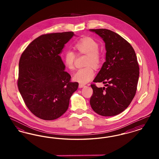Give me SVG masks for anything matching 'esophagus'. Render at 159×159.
I'll return each mask as SVG.
<instances>
[{
  "mask_svg": "<svg viewBox=\"0 0 159 159\" xmlns=\"http://www.w3.org/2000/svg\"><path fill=\"white\" fill-rule=\"evenodd\" d=\"M83 87H84V85L82 84H79V88H82Z\"/></svg>",
  "mask_w": 159,
  "mask_h": 159,
  "instance_id": "esophagus-1",
  "label": "esophagus"
}]
</instances>
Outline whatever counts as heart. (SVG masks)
Returning <instances> with one entry per match:
<instances>
[{
    "label": "heart",
    "mask_w": 159,
    "mask_h": 159,
    "mask_svg": "<svg viewBox=\"0 0 159 159\" xmlns=\"http://www.w3.org/2000/svg\"><path fill=\"white\" fill-rule=\"evenodd\" d=\"M75 47L80 53L88 55L84 68L79 69L73 75V80L81 84H86L93 78L95 71L93 67H98L101 62V56L98 52V43L91 38H84L76 42ZM76 53L71 50H67L64 55L63 60L66 66L69 69L74 68Z\"/></svg>",
    "instance_id": "heart-1"
}]
</instances>
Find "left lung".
Here are the masks:
<instances>
[{
	"instance_id": "8db88e82",
	"label": "left lung",
	"mask_w": 159,
	"mask_h": 159,
	"mask_svg": "<svg viewBox=\"0 0 159 159\" xmlns=\"http://www.w3.org/2000/svg\"><path fill=\"white\" fill-rule=\"evenodd\" d=\"M105 43L106 61L93 82H102L107 88L91 84L90 104L102 116H114L128 108L136 93L139 68L132 46L116 33L107 29H90Z\"/></svg>"
}]
</instances>
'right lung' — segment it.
I'll return each instance as SVG.
<instances>
[{"label": "right lung", "instance_id": "1", "mask_svg": "<svg viewBox=\"0 0 159 159\" xmlns=\"http://www.w3.org/2000/svg\"><path fill=\"white\" fill-rule=\"evenodd\" d=\"M73 36L72 31L43 34L21 54L18 88L27 108L41 119L55 120L65 113L78 88L79 83L70 82L60 56Z\"/></svg>", "mask_w": 159, "mask_h": 159}]
</instances>
